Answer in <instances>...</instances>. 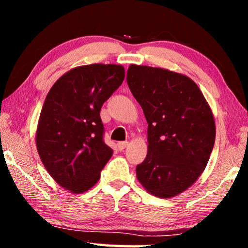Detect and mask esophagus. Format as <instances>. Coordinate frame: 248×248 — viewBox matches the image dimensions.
<instances>
[{
    "mask_svg": "<svg viewBox=\"0 0 248 248\" xmlns=\"http://www.w3.org/2000/svg\"><path fill=\"white\" fill-rule=\"evenodd\" d=\"M128 142H118V144H117V146H118V149L120 151H123L124 149H125L128 146Z\"/></svg>",
    "mask_w": 248,
    "mask_h": 248,
    "instance_id": "1",
    "label": "esophagus"
}]
</instances>
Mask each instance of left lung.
Returning <instances> with one entry per match:
<instances>
[{"mask_svg": "<svg viewBox=\"0 0 248 248\" xmlns=\"http://www.w3.org/2000/svg\"><path fill=\"white\" fill-rule=\"evenodd\" d=\"M127 82L149 124L137 178L158 198L182 194L203 173L215 145L211 108L198 85L174 71L130 64Z\"/></svg>", "mask_w": 248, "mask_h": 248, "instance_id": "left-lung-1", "label": "left lung"}]
</instances>
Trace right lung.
Wrapping results in <instances>:
<instances>
[{
    "mask_svg": "<svg viewBox=\"0 0 248 248\" xmlns=\"http://www.w3.org/2000/svg\"><path fill=\"white\" fill-rule=\"evenodd\" d=\"M124 78L120 64L77 66L57 79L45 99L37 152L50 176L72 194L91 189L114 153L103 141L99 112Z\"/></svg>",
    "mask_w": 248,
    "mask_h": 248,
    "instance_id": "obj_1",
    "label": "right lung"
}]
</instances>
